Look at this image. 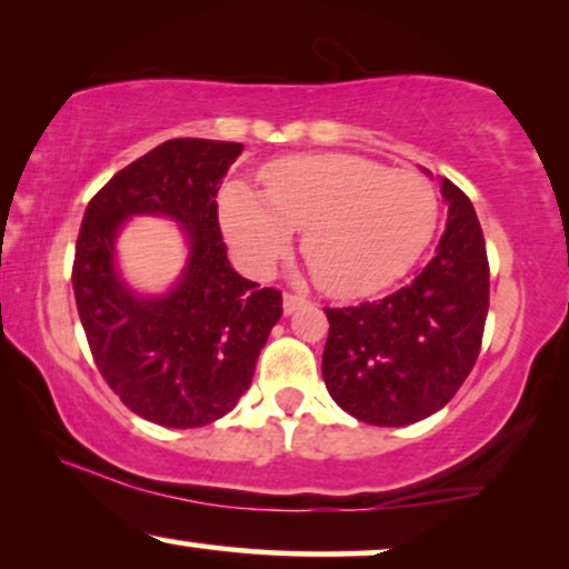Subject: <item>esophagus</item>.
<instances>
[{
  "label": "esophagus",
  "mask_w": 569,
  "mask_h": 569,
  "mask_svg": "<svg viewBox=\"0 0 569 569\" xmlns=\"http://www.w3.org/2000/svg\"><path fill=\"white\" fill-rule=\"evenodd\" d=\"M307 305V297H301V293H283V309H286V315H293L297 312V309H301Z\"/></svg>",
  "instance_id": "34e87169"
}]
</instances>
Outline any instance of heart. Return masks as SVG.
Segmentation results:
<instances>
[{"label":"heart","mask_w":569,"mask_h":569,"mask_svg":"<svg viewBox=\"0 0 569 569\" xmlns=\"http://www.w3.org/2000/svg\"><path fill=\"white\" fill-rule=\"evenodd\" d=\"M262 197L244 181L221 192V226L257 272L270 270L301 233V257L322 291L363 297L406 276L439 223L427 177L390 171L351 153L291 156L264 166Z\"/></svg>","instance_id":"obj_1"}]
</instances>
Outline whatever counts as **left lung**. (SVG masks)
Returning <instances> with one entry per match:
<instances>
[{
    "label": "left lung",
    "instance_id": "left-lung-1",
    "mask_svg": "<svg viewBox=\"0 0 569 569\" xmlns=\"http://www.w3.org/2000/svg\"><path fill=\"white\" fill-rule=\"evenodd\" d=\"M448 229L411 283L380 301L325 307L322 377L332 400L372 427L437 413L471 375L489 312V260L476 210L442 179Z\"/></svg>",
    "mask_w": 569,
    "mask_h": 569
}]
</instances>
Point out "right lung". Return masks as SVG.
Instances as JSON below:
<instances>
[{
  "label": "right lung",
  "mask_w": 569,
  "mask_h": 569,
  "mask_svg": "<svg viewBox=\"0 0 569 569\" xmlns=\"http://www.w3.org/2000/svg\"><path fill=\"white\" fill-rule=\"evenodd\" d=\"M241 150L166 140L98 189L74 244V301L98 372L132 413L161 427H206L229 413L283 315L280 291L257 289L226 257L216 194ZM142 212L173 217L190 239L186 276L158 300L134 298L112 268L118 226Z\"/></svg>",
  "instance_id": "add662e5"
}]
</instances>
